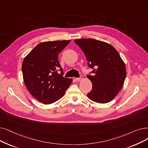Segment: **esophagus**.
I'll list each match as a JSON object with an SVG mask.
<instances>
[{
	"instance_id": "34e87169",
	"label": "esophagus",
	"mask_w": 148,
	"mask_h": 148,
	"mask_svg": "<svg viewBox=\"0 0 148 148\" xmlns=\"http://www.w3.org/2000/svg\"><path fill=\"white\" fill-rule=\"evenodd\" d=\"M83 75H80V77L79 78H75V80H77V81H81L82 79H83Z\"/></svg>"
}]
</instances>
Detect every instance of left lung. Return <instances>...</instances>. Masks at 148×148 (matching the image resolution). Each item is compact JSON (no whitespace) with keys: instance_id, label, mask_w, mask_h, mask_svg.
<instances>
[{"instance_id":"obj_1","label":"left lung","mask_w":148,"mask_h":148,"mask_svg":"<svg viewBox=\"0 0 148 148\" xmlns=\"http://www.w3.org/2000/svg\"><path fill=\"white\" fill-rule=\"evenodd\" d=\"M74 42L83 51L94 73L87 75L92 83L88 97L99 103L111 101L123 87L126 75L125 63L117 51L110 44L93 38Z\"/></svg>"}]
</instances>
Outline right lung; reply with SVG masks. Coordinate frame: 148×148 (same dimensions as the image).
<instances>
[{"instance_id":"add662e5","label":"right lung","mask_w":148,"mask_h":148,"mask_svg":"<svg viewBox=\"0 0 148 148\" xmlns=\"http://www.w3.org/2000/svg\"><path fill=\"white\" fill-rule=\"evenodd\" d=\"M70 40L42 42L25 57L22 69L25 85L34 98L44 104L61 99L71 84L64 77L58 55Z\"/></svg>"}]
</instances>
